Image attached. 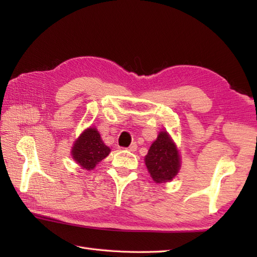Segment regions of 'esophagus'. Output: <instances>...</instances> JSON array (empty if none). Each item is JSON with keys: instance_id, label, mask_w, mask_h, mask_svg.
<instances>
[{"instance_id": "obj_1", "label": "esophagus", "mask_w": 257, "mask_h": 257, "mask_svg": "<svg viewBox=\"0 0 257 257\" xmlns=\"http://www.w3.org/2000/svg\"><path fill=\"white\" fill-rule=\"evenodd\" d=\"M125 150H128V151H132V152H134V151H136V150H137V144H132V145H130L129 147H128V148H125Z\"/></svg>"}]
</instances>
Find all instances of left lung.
Listing matches in <instances>:
<instances>
[{"label":"left lung","mask_w":257,"mask_h":257,"mask_svg":"<svg viewBox=\"0 0 257 257\" xmlns=\"http://www.w3.org/2000/svg\"><path fill=\"white\" fill-rule=\"evenodd\" d=\"M145 161L156 183L168 182L177 176L180 158L176 146L167 133L159 134L157 140L151 145Z\"/></svg>","instance_id":"obj_1"}]
</instances>
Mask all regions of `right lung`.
<instances>
[{"mask_svg":"<svg viewBox=\"0 0 257 257\" xmlns=\"http://www.w3.org/2000/svg\"><path fill=\"white\" fill-rule=\"evenodd\" d=\"M109 152L110 149L102 143L99 133L95 128L85 130L72 150L75 161L86 170L94 169L98 162L109 155Z\"/></svg>","mask_w":257,"mask_h":257,"instance_id":"right-lung-1","label":"right lung"}]
</instances>
